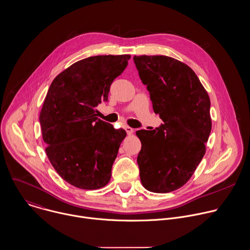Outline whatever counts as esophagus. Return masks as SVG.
<instances>
[{"mask_svg": "<svg viewBox=\"0 0 250 250\" xmlns=\"http://www.w3.org/2000/svg\"><path fill=\"white\" fill-rule=\"evenodd\" d=\"M125 131H126V133H127L128 135H131V134L133 133V131H134V129H133V128H131V127H130V126H128V125L125 126Z\"/></svg>", "mask_w": 250, "mask_h": 250, "instance_id": "34e87169", "label": "esophagus"}]
</instances>
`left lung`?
<instances>
[{
	"mask_svg": "<svg viewBox=\"0 0 250 250\" xmlns=\"http://www.w3.org/2000/svg\"><path fill=\"white\" fill-rule=\"evenodd\" d=\"M153 110L164 124L140 129L137 156L142 186L167 193L188 183L205 155L212 122L210 98L195 72L167 56H134Z\"/></svg>",
	"mask_w": 250,
	"mask_h": 250,
	"instance_id": "left-lung-1",
	"label": "left lung"
}]
</instances>
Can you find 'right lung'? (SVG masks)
<instances>
[{
    "mask_svg": "<svg viewBox=\"0 0 250 250\" xmlns=\"http://www.w3.org/2000/svg\"><path fill=\"white\" fill-rule=\"evenodd\" d=\"M129 55L80 60L51 83L40 112L46 154L60 177L81 189H98L111 179L125 129L97 118L110 86L127 65Z\"/></svg>",
    "mask_w": 250,
    "mask_h": 250,
    "instance_id": "right-lung-1",
    "label": "right lung"
}]
</instances>
